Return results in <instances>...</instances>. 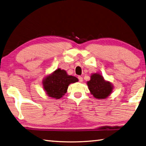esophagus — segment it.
Segmentation results:
<instances>
[{
  "mask_svg": "<svg viewBox=\"0 0 146 146\" xmlns=\"http://www.w3.org/2000/svg\"><path fill=\"white\" fill-rule=\"evenodd\" d=\"M78 78V80H79V82H83V78H82L81 76H79Z\"/></svg>",
  "mask_w": 146,
  "mask_h": 146,
  "instance_id": "1",
  "label": "esophagus"
}]
</instances>
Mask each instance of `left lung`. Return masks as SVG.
Instances as JSON below:
<instances>
[{"mask_svg": "<svg viewBox=\"0 0 146 146\" xmlns=\"http://www.w3.org/2000/svg\"><path fill=\"white\" fill-rule=\"evenodd\" d=\"M87 85L91 94L98 99H104L112 92L113 87L110 82L106 81L103 76L99 73H94Z\"/></svg>", "mask_w": 146, "mask_h": 146, "instance_id": "1", "label": "left lung"}]
</instances>
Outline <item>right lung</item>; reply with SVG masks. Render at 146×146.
<instances>
[{"label":"right lung","instance_id":"obj_1","mask_svg":"<svg viewBox=\"0 0 146 146\" xmlns=\"http://www.w3.org/2000/svg\"><path fill=\"white\" fill-rule=\"evenodd\" d=\"M78 81L75 76L67 75L66 71L58 68L45 77L43 81V87L48 96L59 99L66 93L70 84Z\"/></svg>","mask_w":146,"mask_h":146}]
</instances>
